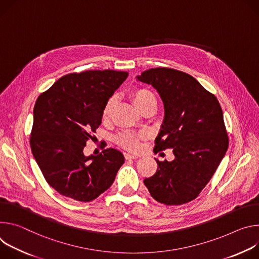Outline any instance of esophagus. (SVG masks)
<instances>
[{
	"label": "esophagus",
	"mask_w": 259,
	"mask_h": 259,
	"mask_svg": "<svg viewBox=\"0 0 259 259\" xmlns=\"http://www.w3.org/2000/svg\"><path fill=\"white\" fill-rule=\"evenodd\" d=\"M124 157L126 158V159H136V158H138V155H136V154H132V153H127V152H125L124 153Z\"/></svg>",
	"instance_id": "obj_1"
}]
</instances>
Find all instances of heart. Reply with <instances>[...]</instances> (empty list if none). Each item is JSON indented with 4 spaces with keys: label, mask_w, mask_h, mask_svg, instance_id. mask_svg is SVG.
<instances>
[{
    "label": "heart",
    "mask_w": 259,
    "mask_h": 259,
    "mask_svg": "<svg viewBox=\"0 0 259 259\" xmlns=\"http://www.w3.org/2000/svg\"><path fill=\"white\" fill-rule=\"evenodd\" d=\"M132 99L137 106V108L142 111L149 105H156L155 96L147 89H137L132 93ZM115 106V99L111 98L107 101L103 109V118L107 119L110 117L112 110ZM143 138V135L140 133L124 132L117 136V143L123 148L132 151H136L140 148V139Z\"/></svg>",
    "instance_id": "obj_1"
}]
</instances>
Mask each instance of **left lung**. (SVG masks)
<instances>
[{
  "label": "left lung",
  "instance_id": "obj_1",
  "mask_svg": "<svg viewBox=\"0 0 259 259\" xmlns=\"http://www.w3.org/2000/svg\"><path fill=\"white\" fill-rule=\"evenodd\" d=\"M137 78L153 86L164 107L154 150L173 149L175 155L171 161L156 159V173L144 184L158 203L191 202L211 180L228 148L220 104L195 78L175 69H150Z\"/></svg>",
  "mask_w": 259,
  "mask_h": 259
}]
</instances>
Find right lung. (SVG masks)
Returning <instances> with one entry per match:
<instances>
[{"label": "right lung", "instance_id": "add662e5", "mask_svg": "<svg viewBox=\"0 0 259 259\" xmlns=\"http://www.w3.org/2000/svg\"><path fill=\"white\" fill-rule=\"evenodd\" d=\"M127 76L113 70L71 73L37 99L31 149L47 183L62 195L91 202L114 182L123 154L107 148L85 156L83 149L102 123L105 104Z\"/></svg>", "mask_w": 259, "mask_h": 259}]
</instances>
